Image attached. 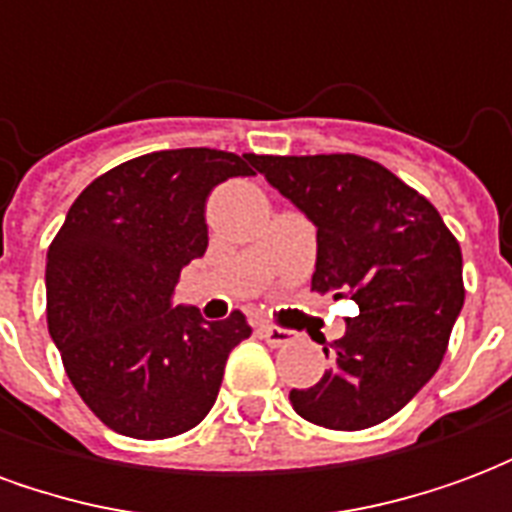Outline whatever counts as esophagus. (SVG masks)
Masks as SVG:
<instances>
[{
  "mask_svg": "<svg viewBox=\"0 0 512 512\" xmlns=\"http://www.w3.org/2000/svg\"><path fill=\"white\" fill-rule=\"evenodd\" d=\"M257 332H260V337H263L271 348H282V345H290L296 340V334L288 332V329H282V326H271V323H263Z\"/></svg>",
  "mask_w": 512,
  "mask_h": 512,
  "instance_id": "obj_1",
  "label": "esophagus"
}]
</instances>
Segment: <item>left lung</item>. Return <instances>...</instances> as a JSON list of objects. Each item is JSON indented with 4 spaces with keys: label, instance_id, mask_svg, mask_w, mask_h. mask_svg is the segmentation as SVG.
<instances>
[{
    "label": "left lung",
    "instance_id": "left-lung-1",
    "mask_svg": "<svg viewBox=\"0 0 512 512\" xmlns=\"http://www.w3.org/2000/svg\"><path fill=\"white\" fill-rule=\"evenodd\" d=\"M255 169L318 227L312 290L359 307L323 348L332 367L290 403L321 428H373L439 370L463 307L461 246L419 191L365 156H257Z\"/></svg>",
    "mask_w": 512,
    "mask_h": 512
}]
</instances>
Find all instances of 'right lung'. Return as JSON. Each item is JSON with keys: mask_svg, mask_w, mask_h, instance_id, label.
Returning <instances> with one entry per match:
<instances>
[{"mask_svg": "<svg viewBox=\"0 0 512 512\" xmlns=\"http://www.w3.org/2000/svg\"><path fill=\"white\" fill-rule=\"evenodd\" d=\"M252 153L156 150L95 178L46 257V315L73 389L106 428L169 439L200 425L224 365L252 329L172 307L180 268L208 249L205 200L255 175Z\"/></svg>", "mask_w": 512, "mask_h": 512, "instance_id": "add662e5", "label": "right lung"}]
</instances>
